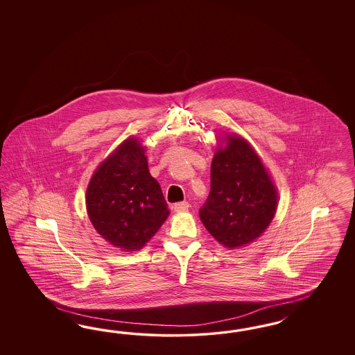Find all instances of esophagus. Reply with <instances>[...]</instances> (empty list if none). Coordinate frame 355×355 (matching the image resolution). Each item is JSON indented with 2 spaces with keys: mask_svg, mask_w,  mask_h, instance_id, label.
Here are the masks:
<instances>
[{
  "mask_svg": "<svg viewBox=\"0 0 355 355\" xmlns=\"http://www.w3.org/2000/svg\"><path fill=\"white\" fill-rule=\"evenodd\" d=\"M173 208H174V212L182 214V212H186L189 209V203L187 202H180V203H175Z\"/></svg>",
  "mask_w": 355,
  "mask_h": 355,
  "instance_id": "obj_1",
  "label": "esophagus"
}]
</instances>
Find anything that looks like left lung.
<instances>
[{"mask_svg": "<svg viewBox=\"0 0 355 355\" xmlns=\"http://www.w3.org/2000/svg\"><path fill=\"white\" fill-rule=\"evenodd\" d=\"M276 207V187L258 155L241 137H227L216 150L211 193L199 209L207 230L225 248L245 246L267 229Z\"/></svg>", "mask_w": 355, "mask_h": 355, "instance_id": "8db88e82", "label": "left lung"}]
</instances>
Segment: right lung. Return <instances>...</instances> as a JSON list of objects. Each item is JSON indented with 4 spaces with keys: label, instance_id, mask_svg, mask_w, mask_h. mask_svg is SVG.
<instances>
[{
    "label": "right lung",
    "instance_id": "obj_1",
    "mask_svg": "<svg viewBox=\"0 0 355 355\" xmlns=\"http://www.w3.org/2000/svg\"><path fill=\"white\" fill-rule=\"evenodd\" d=\"M86 205L97 233L125 251L143 248L169 215L144 148L132 138L98 166L87 189Z\"/></svg>",
    "mask_w": 355,
    "mask_h": 355
}]
</instances>
